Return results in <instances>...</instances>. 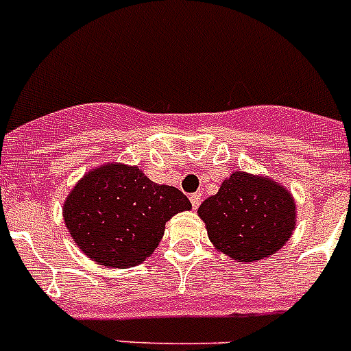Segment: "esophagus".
I'll list each match as a JSON object with an SVG mask.
<instances>
[{
    "instance_id": "esophagus-1",
    "label": "esophagus",
    "mask_w": 351,
    "mask_h": 351,
    "mask_svg": "<svg viewBox=\"0 0 351 351\" xmlns=\"http://www.w3.org/2000/svg\"><path fill=\"white\" fill-rule=\"evenodd\" d=\"M189 200L193 204V209H198V205L202 204V193H193V195H189Z\"/></svg>"
}]
</instances>
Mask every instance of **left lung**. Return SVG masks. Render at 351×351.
I'll return each instance as SVG.
<instances>
[{
	"instance_id": "8db88e82",
	"label": "left lung",
	"mask_w": 351,
	"mask_h": 351,
	"mask_svg": "<svg viewBox=\"0 0 351 351\" xmlns=\"http://www.w3.org/2000/svg\"><path fill=\"white\" fill-rule=\"evenodd\" d=\"M207 236L218 252L252 263L276 254L295 229V200L270 176L234 171L218 193L198 207Z\"/></svg>"
}]
</instances>
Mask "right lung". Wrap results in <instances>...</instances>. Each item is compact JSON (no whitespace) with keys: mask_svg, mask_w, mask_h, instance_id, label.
I'll use <instances>...</instances> for the list:
<instances>
[{"mask_svg":"<svg viewBox=\"0 0 351 351\" xmlns=\"http://www.w3.org/2000/svg\"><path fill=\"white\" fill-rule=\"evenodd\" d=\"M189 209L173 185L151 182L136 166L106 162L73 185L62 218L82 254L108 269H130L155 252L167 221Z\"/></svg>","mask_w":351,"mask_h":351,"instance_id":"add662e5","label":"right lung"}]
</instances>
